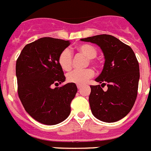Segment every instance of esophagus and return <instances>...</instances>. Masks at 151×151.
Segmentation results:
<instances>
[{"label": "esophagus", "instance_id": "obj_1", "mask_svg": "<svg viewBox=\"0 0 151 151\" xmlns=\"http://www.w3.org/2000/svg\"><path fill=\"white\" fill-rule=\"evenodd\" d=\"M81 87H82V85H77V88H78L79 89H81Z\"/></svg>", "mask_w": 151, "mask_h": 151}]
</instances>
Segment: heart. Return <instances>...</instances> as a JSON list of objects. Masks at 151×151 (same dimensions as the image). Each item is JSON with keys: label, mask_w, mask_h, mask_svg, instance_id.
<instances>
[{"label": "heart", "mask_w": 151, "mask_h": 151, "mask_svg": "<svg viewBox=\"0 0 151 151\" xmlns=\"http://www.w3.org/2000/svg\"><path fill=\"white\" fill-rule=\"evenodd\" d=\"M77 52L86 56L89 60V63L95 66L98 65V62L94 59L97 55V50L93 46L87 43L79 45L76 48ZM73 55L72 52L69 49H65L60 52L58 57V62L62 70H70L72 67ZM94 75V71L91 68H86L84 70H74L68 73L66 76L68 82L75 83L77 85H83L92 78Z\"/></svg>", "instance_id": "obj_1"}]
</instances>
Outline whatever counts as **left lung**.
Returning a JSON list of instances; mask_svg holds the SVG:
<instances>
[{
	"mask_svg": "<svg viewBox=\"0 0 151 151\" xmlns=\"http://www.w3.org/2000/svg\"><path fill=\"white\" fill-rule=\"evenodd\" d=\"M96 43L104 55V68L96 79L101 85L90 86L89 105L92 114L106 123H114L128 114L136 100L139 81V65L129 46L109 35L81 39ZM107 85L104 92L102 85Z\"/></svg>",
	"mask_w": 151,
	"mask_h": 151,
	"instance_id": "1",
	"label": "left lung"
}]
</instances>
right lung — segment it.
Wrapping results in <instances>:
<instances>
[{
  "mask_svg": "<svg viewBox=\"0 0 151 151\" xmlns=\"http://www.w3.org/2000/svg\"><path fill=\"white\" fill-rule=\"evenodd\" d=\"M68 40L42 37L27 44L16 60V74L20 101L30 116L45 125L64 121L77 92L75 83L52 89L65 81L58 57Z\"/></svg>",
  "mask_w": 151,
  "mask_h": 151,
  "instance_id": "add662e5",
  "label": "right lung"
}]
</instances>
